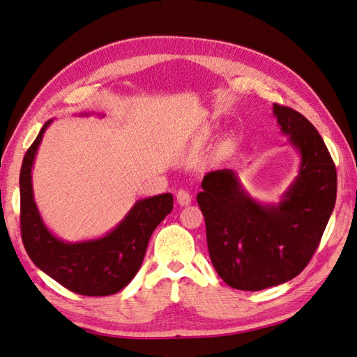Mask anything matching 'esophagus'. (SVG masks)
Listing matches in <instances>:
<instances>
[{
  "instance_id": "1",
  "label": "esophagus",
  "mask_w": 357,
  "mask_h": 357,
  "mask_svg": "<svg viewBox=\"0 0 357 357\" xmlns=\"http://www.w3.org/2000/svg\"><path fill=\"white\" fill-rule=\"evenodd\" d=\"M176 202L179 204L181 207L190 206V204H192V196H190V193L185 192V190H179V192L176 193Z\"/></svg>"
}]
</instances>
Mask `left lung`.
Here are the masks:
<instances>
[{"instance_id":"1","label":"left lung","mask_w":357,"mask_h":357,"mask_svg":"<svg viewBox=\"0 0 357 357\" xmlns=\"http://www.w3.org/2000/svg\"><path fill=\"white\" fill-rule=\"evenodd\" d=\"M273 115L299 155L298 176L279 202L255 199L230 169L207 173L196 196L215 270L227 285L245 291L298 276L336 204V167L314 126L284 105L273 104Z\"/></svg>"}]
</instances>
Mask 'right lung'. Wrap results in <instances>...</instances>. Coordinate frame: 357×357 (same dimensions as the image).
<instances>
[{
  "label": "right lung",
  "mask_w": 357,
  "mask_h": 357,
  "mask_svg": "<svg viewBox=\"0 0 357 357\" xmlns=\"http://www.w3.org/2000/svg\"><path fill=\"white\" fill-rule=\"evenodd\" d=\"M84 112L78 116H90ZM98 116H104L98 113ZM53 119H49L22 159L20 173L21 236L30 259L70 291L84 296L115 294L138 273L151 233L173 208L170 193L138 199L116 227L101 238L67 242L53 234L36 207L32 169Z\"/></svg>",
  "instance_id": "obj_1"
}]
</instances>
